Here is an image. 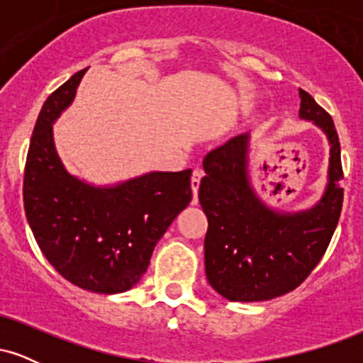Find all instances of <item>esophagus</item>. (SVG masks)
<instances>
[{
    "mask_svg": "<svg viewBox=\"0 0 363 363\" xmlns=\"http://www.w3.org/2000/svg\"><path fill=\"white\" fill-rule=\"evenodd\" d=\"M205 176L201 169H194L193 170V177H191V187H193V193H194V201H196V196H198V189L199 184H201V179Z\"/></svg>",
    "mask_w": 363,
    "mask_h": 363,
    "instance_id": "esophagus-1",
    "label": "esophagus"
}]
</instances>
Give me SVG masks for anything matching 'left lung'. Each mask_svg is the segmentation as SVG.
I'll return each mask as SVG.
<instances>
[{
    "mask_svg": "<svg viewBox=\"0 0 363 363\" xmlns=\"http://www.w3.org/2000/svg\"><path fill=\"white\" fill-rule=\"evenodd\" d=\"M301 118L314 121L331 145L329 182L323 199L285 215L257 198L247 177V135L211 150L199 203L208 218L205 268L210 285L232 302H259L297 289L326 252L343 206L340 138L335 123L311 94L301 90Z\"/></svg>",
    "mask_w": 363,
    "mask_h": 363,
    "instance_id": "1",
    "label": "left lung"
}]
</instances>
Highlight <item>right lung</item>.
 I'll return each mask as SVG.
<instances>
[{
    "mask_svg": "<svg viewBox=\"0 0 363 363\" xmlns=\"http://www.w3.org/2000/svg\"><path fill=\"white\" fill-rule=\"evenodd\" d=\"M85 69L54 90L37 118L23 176V208L40 251L57 273L95 294L135 286L174 218L193 199L191 169L150 172L114 187L69 176L52 123L72 104Z\"/></svg>",
    "mask_w": 363,
    "mask_h": 363,
    "instance_id": "obj_1",
    "label": "right lung"
}]
</instances>
